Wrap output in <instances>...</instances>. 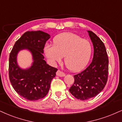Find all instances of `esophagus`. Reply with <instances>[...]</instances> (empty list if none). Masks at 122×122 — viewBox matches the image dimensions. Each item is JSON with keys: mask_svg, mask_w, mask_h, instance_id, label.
Segmentation results:
<instances>
[{"mask_svg": "<svg viewBox=\"0 0 122 122\" xmlns=\"http://www.w3.org/2000/svg\"><path fill=\"white\" fill-rule=\"evenodd\" d=\"M56 74L57 76H60V77H63V76H65V74H64L63 72H62L61 71H59V70H58V71L56 72Z\"/></svg>", "mask_w": 122, "mask_h": 122, "instance_id": "34e87169", "label": "esophagus"}]
</instances>
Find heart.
Listing matches in <instances>:
<instances>
[{
    "label": "heart",
    "instance_id": "heart-1",
    "mask_svg": "<svg viewBox=\"0 0 122 122\" xmlns=\"http://www.w3.org/2000/svg\"><path fill=\"white\" fill-rule=\"evenodd\" d=\"M53 46L44 49L45 55L52 64L61 62L64 56V63L68 70L79 72L86 67L91 59L92 47L88 40L72 33L59 34L53 39Z\"/></svg>",
    "mask_w": 122,
    "mask_h": 122
}]
</instances>
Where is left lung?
Masks as SVG:
<instances>
[{"mask_svg":"<svg viewBox=\"0 0 122 122\" xmlns=\"http://www.w3.org/2000/svg\"><path fill=\"white\" fill-rule=\"evenodd\" d=\"M93 45L92 63L85 70L75 75L74 84L69 91L82 101L94 97L105 88L107 81L109 59L104 43L93 31L88 30Z\"/></svg>","mask_w":122,"mask_h":122,"instance_id":"obj_1","label":"left lung"}]
</instances>
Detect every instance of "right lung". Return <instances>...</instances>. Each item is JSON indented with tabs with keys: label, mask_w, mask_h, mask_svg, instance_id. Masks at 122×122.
<instances>
[{
	"label": "right lung",
	"mask_w": 122,
	"mask_h": 122,
	"mask_svg": "<svg viewBox=\"0 0 122 122\" xmlns=\"http://www.w3.org/2000/svg\"><path fill=\"white\" fill-rule=\"evenodd\" d=\"M50 35L43 31H28L15 43L9 59V77L15 91L29 101L43 98L49 92L51 80L57 69L46 63L43 48ZM31 52L33 62L29 67L22 69L17 63L21 50Z\"/></svg>",
	"instance_id": "right-lung-1"
}]
</instances>
